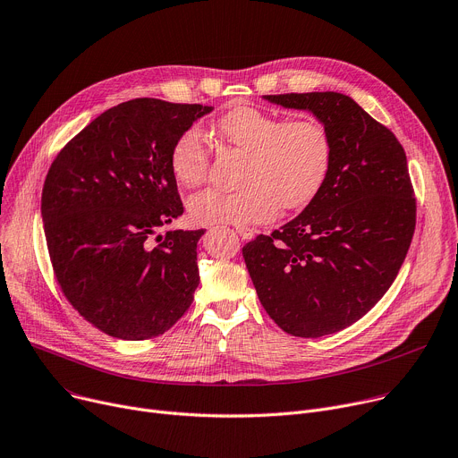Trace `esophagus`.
<instances>
[{
	"label": "esophagus",
	"instance_id": "34e87169",
	"mask_svg": "<svg viewBox=\"0 0 458 458\" xmlns=\"http://www.w3.org/2000/svg\"><path fill=\"white\" fill-rule=\"evenodd\" d=\"M236 233L240 234V238H242V240H251V238L255 236V229H251V227H245V225L236 227Z\"/></svg>",
	"mask_w": 458,
	"mask_h": 458
}]
</instances>
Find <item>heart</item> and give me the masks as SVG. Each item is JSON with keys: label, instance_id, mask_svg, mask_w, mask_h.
I'll return each instance as SVG.
<instances>
[{"label": "heart", "instance_id": "1", "mask_svg": "<svg viewBox=\"0 0 458 458\" xmlns=\"http://www.w3.org/2000/svg\"><path fill=\"white\" fill-rule=\"evenodd\" d=\"M218 135L248 154L242 189L225 192L207 189L194 194L189 215L201 225H248L271 220L278 207H306L323 189L332 165V140L323 123L313 117L283 119L275 114L238 106L216 124ZM208 168V147L198 126L174 140L170 170L182 187L203 183Z\"/></svg>", "mask_w": 458, "mask_h": 458}]
</instances>
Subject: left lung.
<instances>
[{"label":"left lung","mask_w":458,"mask_h":458,"mask_svg":"<svg viewBox=\"0 0 458 458\" xmlns=\"http://www.w3.org/2000/svg\"><path fill=\"white\" fill-rule=\"evenodd\" d=\"M306 110L328 130L332 165L302 213L243 245L269 318L297 337L360 321L391 288L416 225L407 157L396 135L343 93L264 95Z\"/></svg>","instance_id":"left-lung-1"}]
</instances>
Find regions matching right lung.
<instances>
[{
	"instance_id": "add662e5",
	"label": "right lung",
	"mask_w": 458,
	"mask_h": 458,
	"mask_svg": "<svg viewBox=\"0 0 458 458\" xmlns=\"http://www.w3.org/2000/svg\"><path fill=\"white\" fill-rule=\"evenodd\" d=\"M213 112L133 98L100 114L55 157L42 220L56 283L95 328L143 341L172 328L199 284L203 229H159L183 215L174 140Z\"/></svg>"
}]
</instances>
